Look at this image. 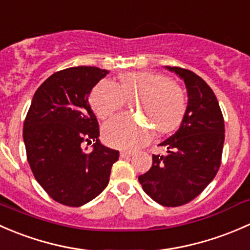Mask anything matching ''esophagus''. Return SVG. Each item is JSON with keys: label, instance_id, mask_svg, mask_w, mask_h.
<instances>
[{"label": "esophagus", "instance_id": "34e87169", "mask_svg": "<svg viewBox=\"0 0 250 250\" xmlns=\"http://www.w3.org/2000/svg\"><path fill=\"white\" fill-rule=\"evenodd\" d=\"M133 155V153H131V151H125L123 150L122 153H120V158L123 159H127V158H131V156Z\"/></svg>", "mask_w": 250, "mask_h": 250}]
</instances>
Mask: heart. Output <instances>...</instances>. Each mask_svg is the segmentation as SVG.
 <instances>
[{"mask_svg": "<svg viewBox=\"0 0 250 250\" xmlns=\"http://www.w3.org/2000/svg\"><path fill=\"white\" fill-rule=\"evenodd\" d=\"M133 95H138L135 109L142 112L160 133L171 132L181 124L187 108L184 92L158 72H125L120 74L119 85L101 82L92 90L90 104L100 119H107L123 107L125 97ZM102 133L109 146L136 149L150 140L153 131L136 118L122 114L109 120Z\"/></svg>", "mask_w": 250, "mask_h": 250, "instance_id": "1", "label": "heart"}]
</instances>
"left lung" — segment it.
<instances>
[{
	"label": "left lung",
	"instance_id": "1",
	"mask_svg": "<svg viewBox=\"0 0 250 250\" xmlns=\"http://www.w3.org/2000/svg\"><path fill=\"white\" fill-rule=\"evenodd\" d=\"M184 82L188 106L174 135L159 146L150 169L138 177L143 190L160 205L177 207L194 200L213 181L220 166L225 126L213 90L189 69L165 66Z\"/></svg>",
	"mask_w": 250,
	"mask_h": 250
}]
</instances>
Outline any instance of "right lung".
I'll return each instance as SVG.
<instances>
[{"instance_id":"add662e5","label":"right lung","mask_w":250,"mask_h":250,"mask_svg":"<svg viewBox=\"0 0 250 250\" xmlns=\"http://www.w3.org/2000/svg\"><path fill=\"white\" fill-rule=\"evenodd\" d=\"M109 71L78 66L51 74L37 89L24 123L25 148L36 181L55 201L79 207L108 185L119 151L99 140L89 104L92 87ZM95 142L93 150L83 149Z\"/></svg>"}]
</instances>
